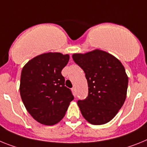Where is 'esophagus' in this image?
Here are the masks:
<instances>
[{
	"label": "esophagus",
	"instance_id": "1",
	"mask_svg": "<svg viewBox=\"0 0 147 147\" xmlns=\"http://www.w3.org/2000/svg\"><path fill=\"white\" fill-rule=\"evenodd\" d=\"M72 92H73V94H74V95H76V89H75V87H73L72 89Z\"/></svg>",
	"mask_w": 147,
	"mask_h": 147
}]
</instances>
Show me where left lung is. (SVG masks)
<instances>
[{
    "label": "left lung",
    "mask_w": 147,
    "mask_h": 147,
    "mask_svg": "<svg viewBox=\"0 0 147 147\" xmlns=\"http://www.w3.org/2000/svg\"><path fill=\"white\" fill-rule=\"evenodd\" d=\"M72 58L85 72L89 87L86 98L78 101L83 117L93 125L108 123L127 98L128 77L123 64L100 49L75 53Z\"/></svg>",
    "instance_id": "1"
}]
</instances>
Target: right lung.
<instances>
[{
  "label": "right lung",
  "mask_w": 147,
  "mask_h": 147,
  "mask_svg": "<svg viewBox=\"0 0 147 147\" xmlns=\"http://www.w3.org/2000/svg\"><path fill=\"white\" fill-rule=\"evenodd\" d=\"M69 60V55L48 52L36 56L23 67L20 97L28 112L41 124L58 123L74 99L61 75Z\"/></svg>",
  "instance_id": "1"
}]
</instances>
